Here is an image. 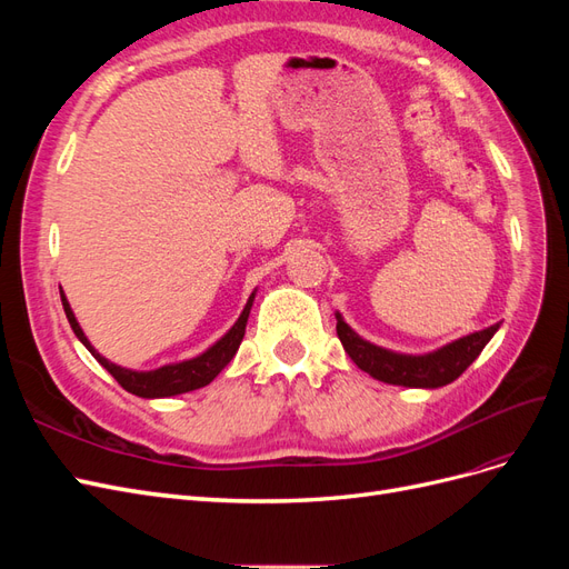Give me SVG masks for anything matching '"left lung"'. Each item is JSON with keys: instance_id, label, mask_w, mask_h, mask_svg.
Instances as JSON below:
<instances>
[{"instance_id": "left-lung-1", "label": "left lung", "mask_w": 569, "mask_h": 569, "mask_svg": "<svg viewBox=\"0 0 569 569\" xmlns=\"http://www.w3.org/2000/svg\"><path fill=\"white\" fill-rule=\"evenodd\" d=\"M496 330L498 322L487 327V330L462 337L435 353L403 356L360 339L337 313V335L343 351L351 356L353 363L360 370H366L370 377H375V380L399 387L437 389L443 385H451L472 366V360L487 347Z\"/></svg>"}]
</instances>
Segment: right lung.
<instances>
[{
    "label": "right lung",
    "instance_id": "1",
    "mask_svg": "<svg viewBox=\"0 0 569 569\" xmlns=\"http://www.w3.org/2000/svg\"><path fill=\"white\" fill-rule=\"evenodd\" d=\"M61 303H63L66 318H68V322H71L76 337L84 343V347L90 349V353L99 360V363L111 372V377L120 387H123L130 393H134V396H142V399H163V396H176V393H184V391H194L199 387H206L209 382H213V377L230 363L232 356L239 349V343H242V339H244L253 295L249 297L242 316H239L237 322L232 325V330L220 341H216L209 351L192 358V360H182V363L163 366L159 370H149V372H134V370H128V368H120V366L111 363V360H107L104 356H99L92 349V343L88 341V337H84V332L80 330V325H78V320L71 311V306H68L63 295H61Z\"/></svg>",
    "mask_w": 569,
    "mask_h": 569
}]
</instances>
